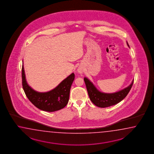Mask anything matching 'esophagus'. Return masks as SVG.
Here are the masks:
<instances>
[{"label":"esophagus","mask_w":154,"mask_h":154,"mask_svg":"<svg viewBox=\"0 0 154 154\" xmlns=\"http://www.w3.org/2000/svg\"><path fill=\"white\" fill-rule=\"evenodd\" d=\"M78 72L81 74V73L82 72V68H79L78 69Z\"/></svg>","instance_id":"obj_1"}]
</instances>
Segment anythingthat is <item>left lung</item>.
Listing matches in <instances>:
<instances>
[{"instance_id":"1","label":"left lung","mask_w":154,"mask_h":154,"mask_svg":"<svg viewBox=\"0 0 154 154\" xmlns=\"http://www.w3.org/2000/svg\"><path fill=\"white\" fill-rule=\"evenodd\" d=\"M127 43L129 47L127 42ZM84 80L90 100L94 105L101 108L108 107L116 105L122 101L128 95L134 82L133 80L128 87L119 91L114 93H104L97 90L95 85L87 78L85 77Z\"/></svg>"}]
</instances>
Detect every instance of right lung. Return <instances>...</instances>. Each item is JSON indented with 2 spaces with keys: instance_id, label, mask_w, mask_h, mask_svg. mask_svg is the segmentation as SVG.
Masks as SVG:
<instances>
[{
  "instance_id": "right-lung-1",
  "label": "right lung",
  "mask_w": 154,
  "mask_h": 154,
  "mask_svg": "<svg viewBox=\"0 0 154 154\" xmlns=\"http://www.w3.org/2000/svg\"><path fill=\"white\" fill-rule=\"evenodd\" d=\"M74 78L75 74L72 72L52 90L39 92L28 85L23 65L22 66V84L26 96L33 105L44 111H56L66 107L69 101L70 88Z\"/></svg>"
}]
</instances>
